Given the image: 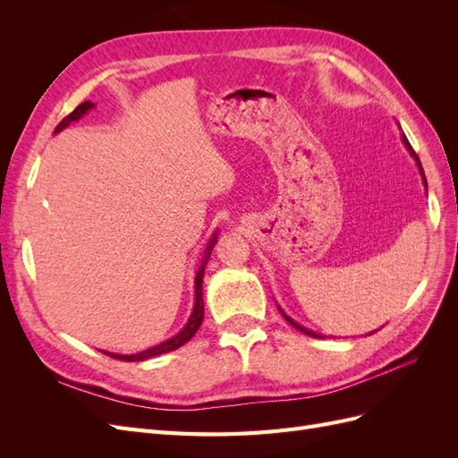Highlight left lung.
Wrapping results in <instances>:
<instances>
[{
	"instance_id": "left-lung-1",
	"label": "left lung",
	"mask_w": 458,
	"mask_h": 458,
	"mask_svg": "<svg viewBox=\"0 0 458 458\" xmlns=\"http://www.w3.org/2000/svg\"><path fill=\"white\" fill-rule=\"evenodd\" d=\"M403 143H405V147L409 148V152H411V155L414 157V160H417V164H419V168H420V174L424 175V172H422V165H420V160H419V157H417V152H414L412 150V147H411V143H409V140H407V137L403 135ZM424 183H426V179H424ZM284 318H286V321L290 323V325H293V327H296L298 330H301V332H306V335H310V336H313V338H318V335H315V332H311V330H308V328H303V327H300V325H296L294 321H293V318H290V317H286L284 315Z\"/></svg>"
}]
</instances>
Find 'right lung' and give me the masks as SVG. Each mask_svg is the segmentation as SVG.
<instances>
[{
    "label": "right lung",
    "instance_id": "1",
    "mask_svg": "<svg viewBox=\"0 0 458 458\" xmlns=\"http://www.w3.org/2000/svg\"><path fill=\"white\" fill-rule=\"evenodd\" d=\"M91 106H93L91 101H84L81 105H78L71 114L64 116V118L59 122V126L55 128V133H59L63 128L68 126V123L84 116ZM214 242H216V237H212L210 246H208V250H206V254H204V259H202L200 267H199V271H197V279H195V290H197V293H195V296H197V298H195V310H192V315H191V318H189V323L185 325V328H183L182 332H177V335H175L174 338L165 340V342L155 345V348L145 350V352H141V353H135V355H118V353H106V352H103V353H106L108 357H113V359H118V361H128V363H130V361H145V359H150V357H155V355H162V353H168V352H174V350H177V348H182L183 344H187L192 336H195V332H197L199 327L202 325V317H204L202 276H204V267H206V263H208V258H210V254H212Z\"/></svg>",
    "mask_w": 458,
    "mask_h": 458
}]
</instances>
